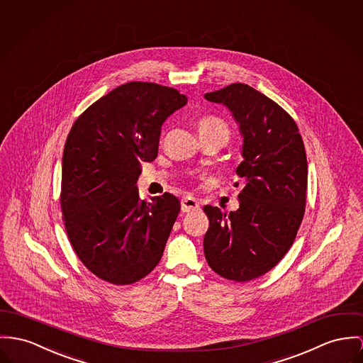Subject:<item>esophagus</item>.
<instances>
[{"label":"esophagus","instance_id":"1","mask_svg":"<svg viewBox=\"0 0 363 363\" xmlns=\"http://www.w3.org/2000/svg\"><path fill=\"white\" fill-rule=\"evenodd\" d=\"M199 208H200V203H199V200L196 197H194V196L182 197V200H181V210L184 213H191V211H195V210H199Z\"/></svg>","mask_w":363,"mask_h":363}]
</instances>
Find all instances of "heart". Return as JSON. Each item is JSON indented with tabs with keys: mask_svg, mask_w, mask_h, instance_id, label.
Instances as JSON below:
<instances>
[{
	"mask_svg": "<svg viewBox=\"0 0 363 363\" xmlns=\"http://www.w3.org/2000/svg\"><path fill=\"white\" fill-rule=\"evenodd\" d=\"M210 130H223L228 131L226 123L216 116H204L199 120V131H210Z\"/></svg>",
	"mask_w": 363,
	"mask_h": 363,
	"instance_id": "heart-1",
	"label": "heart"
}]
</instances>
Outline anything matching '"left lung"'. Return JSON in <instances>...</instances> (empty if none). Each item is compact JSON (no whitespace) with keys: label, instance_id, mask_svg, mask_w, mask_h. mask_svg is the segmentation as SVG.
I'll return each instance as SVG.
<instances>
[{"label":"left lung","instance_id":"obj_1","mask_svg":"<svg viewBox=\"0 0 363 363\" xmlns=\"http://www.w3.org/2000/svg\"><path fill=\"white\" fill-rule=\"evenodd\" d=\"M240 125L245 160L236 168L245 188L229 214L204 206L210 226L203 249L225 279L249 281L271 271L291 247L306 213L307 155L293 117L247 84L208 92Z\"/></svg>","mask_w":363,"mask_h":363}]
</instances>
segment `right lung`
I'll list each match as a JSON object with an SVG mask.
<instances>
[{"label":"right lung","instance_id":"right-lung-1","mask_svg":"<svg viewBox=\"0 0 363 363\" xmlns=\"http://www.w3.org/2000/svg\"><path fill=\"white\" fill-rule=\"evenodd\" d=\"M175 88L131 82L85 109L63 149L60 207L70 245L99 279L116 286L159 264L181 210L168 192L140 199V163L157 157L162 124L185 106Z\"/></svg>","mask_w":363,"mask_h":363}]
</instances>
